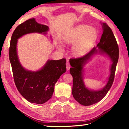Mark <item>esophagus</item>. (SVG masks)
Listing matches in <instances>:
<instances>
[{"mask_svg": "<svg viewBox=\"0 0 129 129\" xmlns=\"http://www.w3.org/2000/svg\"><path fill=\"white\" fill-rule=\"evenodd\" d=\"M66 67H67V69L68 70H68H69L70 68H71V65H70L69 63L68 62H67L66 63Z\"/></svg>", "mask_w": 129, "mask_h": 129, "instance_id": "1", "label": "esophagus"}]
</instances>
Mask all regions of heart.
I'll return each mask as SVG.
<instances>
[{
	"label": "heart",
	"instance_id": "heart-1",
	"mask_svg": "<svg viewBox=\"0 0 129 129\" xmlns=\"http://www.w3.org/2000/svg\"><path fill=\"white\" fill-rule=\"evenodd\" d=\"M97 39L98 33L94 28L80 24L76 26L65 35L63 40L68 44H75L72 48L73 53L75 56L80 57L90 51Z\"/></svg>",
	"mask_w": 129,
	"mask_h": 129
}]
</instances>
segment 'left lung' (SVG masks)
Segmentation results:
<instances>
[{
  "mask_svg": "<svg viewBox=\"0 0 129 129\" xmlns=\"http://www.w3.org/2000/svg\"><path fill=\"white\" fill-rule=\"evenodd\" d=\"M103 34L97 47H94L86 55L69 60L72 68L70 73L73 77L72 94L76 101L84 106L93 105L103 99L106 95L114 81L115 69L118 60L119 49L112 29L105 23H101ZM98 54L106 55L112 62L110 68V75L108 81L103 88L94 90L88 88L83 81L84 67L94 56Z\"/></svg>",
  "mask_w": 129,
  "mask_h": 129,
  "instance_id": "obj_1",
  "label": "left lung"
}]
</instances>
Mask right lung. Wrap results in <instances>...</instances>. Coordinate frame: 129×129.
<instances>
[{"mask_svg":"<svg viewBox=\"0 0 129 129\" xmlns=\"http://www.w3.org/2000/svg\"><path fill=\"white\" fill-rule=\"evenodd\" d=\"M48 30V26L38 23L35 18L30 19L17 26L11 39L9 56L15 85L21 95L31 103L43 104L51 99L55 84L66 72V60H48L38 71L26 69L19 61L17 41L25 35L38 33L46 35Z\"/></svg>","mask_w":129,"mask_h":129,"instance_id":"add662e5","label":"right lung"}]
</instances>
